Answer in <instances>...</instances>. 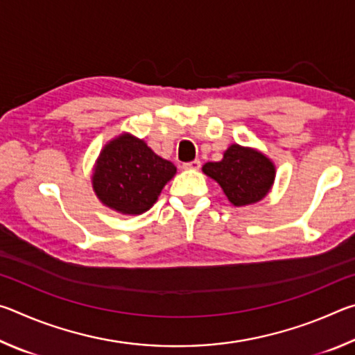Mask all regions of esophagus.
I'll list each match as a JSON object with an SVG mask.
<instances>
[{
    "label": "esophagus",
    "mask_w": 355,
    "mask_h": 355,
    "mask_svg": "<svg viewBox=\"0 0 355 355\" xmlns=\"http://www.w3.org/2000/svg\"><path fill=\"white\" fill-rule=\"evenodd\" d=\"M183 169L184 171H199L200 169V161L194 159V161H191V163H184Z\"/></svg>",
    "instance_id": "1"
}]
</instances>
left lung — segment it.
<instances>
[{"instance_id": "8db88e82", "label": "left lung", "mask_w": 355, "mask_h": 355, "mask_svg": "<svg viewBox=\"0 0 355 355\" xmlns=\"http://www.w3.org/2000/svg\"><path fill=\"white\" fill-rule=\"evenodd\" d=\"M207 177L218 183L233 207L254 205L271 191L275 166L260 150L232 144L218 163L202 167Z\"/></svg>"}]
</instances>
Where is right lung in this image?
<instances>
[{"label": "right lung", "instance_id": "obj_1", "mask_svg": "<svg viewBox=\"0 0 355 355\" xmlns=\"http://www.w3.org/2000/svg\"><path fill=\"white\" fill-rule=\"evenodd\" d=\"M177 167L156 155L144 139L130 133L114 137L101 148L92 169V188L105 207L136 216L155 205Z\"/></svg>", "mask_w": 355, "mask_h": 355}]
</instances>
